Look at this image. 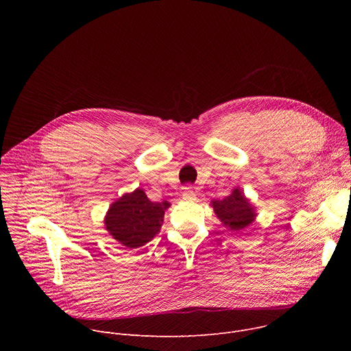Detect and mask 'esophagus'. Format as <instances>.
Wrapping results in <instances>:
<instances>
[{
  "label": "esophagus",
  "mask_w": 351,
  "mask_h": 351,
  "mask_svg": "<svg viewBox=\"0 0 351 351\" xmlns=\"http://www.w3.org/2000/svg\"><path fill=\"white\" fill-rule=\"evenodd\" d=\"M182 197H183V199H194V198H195V190H194V187H191V186L183 187Z\"/></svg>",
  "instance_id": "obj_1"
}]
</instances>
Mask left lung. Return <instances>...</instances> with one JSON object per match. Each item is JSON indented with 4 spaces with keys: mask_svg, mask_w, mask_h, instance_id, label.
I'll return each instance as SVG.
<instances>
[{
    "mask_svg": "<svg viewBox=\"0 0 351 351\" xmlns=\"http://www.w3.org/2000/svg\"><path fill=\"white\" fill-rule=\"evenodd\" d=\"M214 213L230 232H240L256 221V207L250 203L241 189L236 187L222 199H213Z\"/></svg>",
    "mask_w": 351,
    "mask_h": 351,
    "instance_id": "obj_1",
    "label": "left lung"
}]
</instances>
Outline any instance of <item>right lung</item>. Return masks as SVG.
<instances>
[{"label":"right lung","instance_id":"add662e5","mask_svg":"<svg viewBox=\"0 0 351 351\" xmlns=\"http://www.w3.org/2000/svg\"><path fill=\"white\" fill-rule=\"evenodd\" d=\"M169 206L168 202H152L141 189H136L111 204L104 219L106 229L126 248L141 247L161 230Z\"/></svg>","mask_w":351,"mask_h":351}]
</instances>
